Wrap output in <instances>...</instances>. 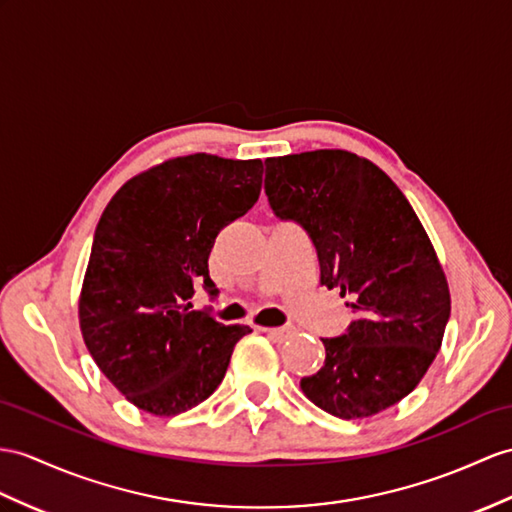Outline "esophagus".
<instances>
[{"mask_svg": "<svg viewBox=\"0 0 512 512\" xmlns=\"http://www.w3.org/2000/svg\"><path fill=\"white\" fill-rule=\"evenodd\" d=\"M263 332L269 336V339L278 341V343L286 341V339H289V336H293V334H295V330H293V328H263Z\"/></svg>", "mask_w": 512, "mask_h": 512, "instance_id": "esophagus-1", "label": "esophagus"}]
</instances>
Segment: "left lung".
Wrapping results in <instances>:
<instances>
[{
    "instance_id": "left-lung-1",
    "label": "left lung",
    "mask_w": 512,
    "mask_h": 512,
    "mask_svg": "<svg viewBox=\"0 0 512 512\" xmlns=\"http://www.w3.org/2000/svg\"><path fill=\"white\" fill-rule=\"evenodd\" d=\"M265 193L280 219L315 243L319 282L347 297L356 319L321 339L326 360L304 395L339 419H365L415 391L439 354L450 286L413 206L371 160L315 149L265 160Z\"/></svg>"
}]
</instances>
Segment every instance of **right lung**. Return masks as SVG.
Listing matches in <instances>:
<instances>
[{
	"label": "right lung",
	"instance_id": "obj_1",
	"mask_svg": "<svg viewBox=\"0 0 512 512\" xmlns=\"http://www.w3.org/2000/svg\"><path fill=\"white\" fill-rule=\"evenodd\" d=\"M263 160L169 158L112 195L97 223L78 299L82 339L136 408L173 417L221 384L249 326H223L191 297L208 276L221 228L256 204Z\"/></svg>",
	"mask_w": 512,
	"mask_h": 512
}]
</instances>
